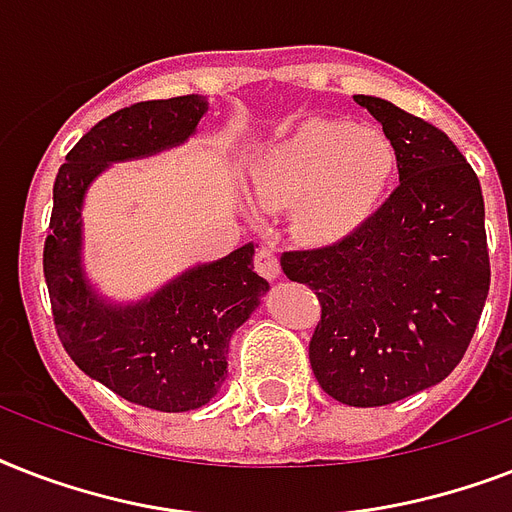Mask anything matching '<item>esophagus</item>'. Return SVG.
<instances>
[{"label": "esophagus", "instance_id": "esophagus-1", "mask_svg": "<svg viewBox=\"0 0 512 512\" xmlns=\"http://www.w3.org/2000/svg\"><path fill=\"white\" fill-rule=\"evenodd\" d=\"M255 271L260 273V276H265V279H276L279 276V257H276V252L268 247H260L255 252Z\"/></svg>", "mask_w": 512, "mask_h": 512}]
</instances>
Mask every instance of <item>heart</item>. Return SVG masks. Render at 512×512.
I'll use <instances>...</instances> for the list:
<instances>
[{"instance_id":"b5f03b06","label":"heart","mask_w":512,"mask_h":512,"mask_svg":"<svg viewBox=\"0 0 512 512\" xmlns=\"http://www.w3.org/2000/svg\"><path fill=\"white\" fill-rule=\"evenodd\" d=\"M396 170L398 154L388 135L319 119L257 159L252 193L271 212L295 207L300 239L337 244L382 207Z\"/></svg>"}]
</instances>
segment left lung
<instances>
[{
  "label": "left lung",
  "mask_w": 512,
  "mask_h": 512,
  "mask_svg": "<svg viewBox=\"0 0 512 512\" xmlns=\"http://www.w3.org/2000/svg\"><path fill=\"white\" fill-rule=\"evenodd\" d=\"M396 146L398 188L353 236L281 255L316 292L308 356L324 393L385 406L452 374L489 295L484 196L444 132L382 98L353 95Z\"/></svg>",
  "instance_id": "8db88e82"
}]
</instances>
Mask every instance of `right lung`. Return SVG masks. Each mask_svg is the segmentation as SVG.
<instances>
[{
	"mask_svg": "<svg viewBox=\"0 0 512 512\" xmlns=\"http://www.w3.org/2000/svg\"><path fill=\"white\" fill-rule=\"evenodd\" d=\"M207 111L193 95L143 100L100 119L66 156L52 185L44 281L63 348L84 374L116 396L156 412H191L215 396L228 372V340L260 303L268 281L252 271L249 241L199 265L130 308L95 297L79 265L82 196L111 162L183 143Z\"/></svg>",
	"mask_w": 512,
	"mask_h": 512,
	"instance_id": "right-lung-1",
	"label": "right lung"
}]
</instances>
